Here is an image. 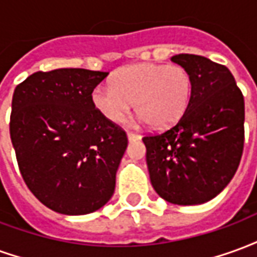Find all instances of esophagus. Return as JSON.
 <instances>
[{"label":"esophagus","mask_w":257,"mask_h":257,"mask_svg":"<svg viewBox=\"0 0 257 257\" xmlns=\"http://www.w3.org/2000/svg\"><path fill=\"white\" fill-rule=\"evenodd\" d=\"M128 139H129V142H135V140H139L140 135L136 134V132H128Z\"/></svg>","instance_id":"1"}]
</instances>
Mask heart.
I'll list each match as a JSON object with an SVG mask.
<instances>
[{
    "mask_svg": "<svg viewBox=\"0 0 257 257\" xmlns=\"http://www.w3.org/2000/svg\"><path fill=\"white\" fill-rule=\"evenodd\" d=\"M193 95V78L180 64L139 63L119 70L111 86L97 85L92 103L103 117L121 122L135 111L154 129L176 123L187 110Z\"/></svg>",
    "mask_w": 257,
    "mask_h": 257,
    "instance_id": "heart-1",
    "label": "heart"
}]
</instances>
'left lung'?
<instances>
[{"label":"left lung","mask_w":257,"mask_h":257,"mask_svg":"<svg viewBox=\"0 0 257 257\" xmlns=\"http://www.w3.org/2000/svg\"><path fill=\"white\" fill-rule=\"evenodd\" d=\"M193 78L187 110L171 128L146 135V161L157 194L176 205L209 201L230 183L241 161L245 103L231 71L198 55L171 58Z\"/></svg>","instance_id":"obj_1"}]
</instances>
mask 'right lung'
<instances>
[{
    "instance_id": "obj_1",
    "label": "right lung",
    "mask_w": 257,
    "mask_h": 257,
    "mask_svg": "<svg viewBox=\"0 0 257 257\" xmlns=\"http://www.w3.org/2000/svg\"><path fill=\"white\" fill-rule=\"evenodd\" d=\"M104 71H37L15 88L9 121L22 178L36 198L63 215L95 212L112 197L126 132L92 103Z\"/></svg>"
}]
</instances>
